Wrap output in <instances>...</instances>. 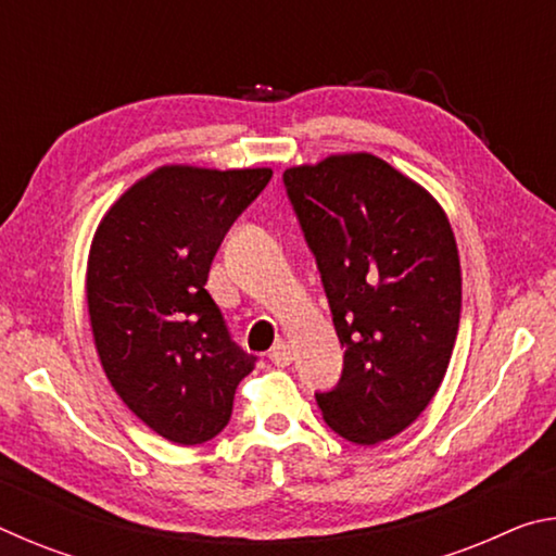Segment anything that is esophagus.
I'll return each mask as SVG.
<instances>
[{
	"label": "esophagus",
	"mask_w": 556,
	"mask_h": 556,
	"mask_svg": "<svg viewBox=\"0 0 556 556\" xmlns=\"http://www.w3.org/2000/svg\"><path fill=\"white\" fill-rule=\"evenodd\" d=\"M269 361L277 365V368H287V365L294 361V351H291V348L285 343V341H279L275 348H271L269 351Z\"/></svg>",
	"instance_id": "34e87169"
}]
</instances>
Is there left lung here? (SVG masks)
<instances>
[{
    "label": "left lung",
    "instance_id": "8db88e82",
    "mask_svg": "<svg viewBox=\"0 0 556 556\" xmlns=\"http://www.w3.org/2000/svg\"><path fill=\"white\" fill-rule=\"evenodd\" d=\"M299 228L345 348L341 380L316 392L326 425L370 446L434 397L460 318V265L446 213L372 154L285 172Z\"/></svg>",
    "mask_w": 556,
    "mask_h": 556
}]
</instances>
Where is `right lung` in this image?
<instances>
[{
  "label": "right lung",
  "mask_w": 556,
  "mask_h": 556,
  "mask_svg": "<svg viewBox=\"0 0 556 556\" xmlns=\"http://www.w3.org/2000/svg\"><path fill=\"white\" fill-rule=\"evenodd\" d=\"M269 178V168L162 166L112 205L92 238L86 289L100 363L122 402L174 444L220 434L257 363L232 341L205 281L230 225Z\"/></svg>",
  "instance_id": "add662e5"
}]
</instances>
